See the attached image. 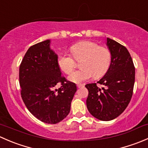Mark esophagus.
<instances>
[{
  "mask_svg": "<svg viewBox=\"0 0 148 148\" xmlns=\"http://www.w3.org/2000/svg\"><path fill=\"white\" fill-rule=\"evenodd\" d=\"M77 88H82V87H83L84 85L83 84H77Z\"/></svg>",
  "mask_w": 148,
  "mask_h": 148,
  "instance_id": "1",
  "label": "esophagus"
}]
</instances>
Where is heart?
Returning a JSON list of instances; mask_svg holds the SVG:
<instances>
[{"mask_svg": "<svg viewBox=\"0 0 148 148\" xmlns=\"http://www.w3.org/2000/svg\"><path fill=\"white\" fill-rule=\"evenodd\" d=\"M70 51L77 61L82 59L80 64L82 69L73 72L68 79L74 83H81L95 77L99 78L108 70L111 62V53L104 46H99L92 41H82L70 47ZM57 63L64 73L69 74L75 67V61L66 53H61Z\"/></svg>", "mask_w": 148, "mask_h": 148, "instance_id": "heart-1", "label": "heart"}]
</instances>
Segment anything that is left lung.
I'll list each match as a JSON object with an SVG mask.
<instances>
[{
    "label": "left lung",
    "instance_id": "left-lung-1",
    "mask_svg": "<svg viewBox=\"0 0 148 148\" xmlns=\"http://www.w3.org/2000/svg\"><path fill=\"white\" fill-rule=\"evenodd\" d=\"M111 53L108 70L97 83L85 85L89 91L86 107L93 117L102 121H110L120 115L129 104L135 84V69L127 49L117 41L107 38Z\"/></svg>",
    "mask_w": 148,
    "mask_h": 148
}]
</instances>
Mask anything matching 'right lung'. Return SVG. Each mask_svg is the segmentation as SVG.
I'll list each match as a JSON object with an SVG mask.
<instances>
[{
    "instance_id": "add662e5",
    "label": "right lung",
    "mask_w": 148,
    "mask_h": 148,
    "mask_svg": "<svg viewBox=\"0 0 148 148\" xmlns=\"http://www.w3.org/2000/svg\"><path fill=\"white\" fill-rule=\"evenodd\" d=\"M58 55L48 39L31 46L19 68L21 97L30 112L48 124H56L66 117L77 92V85L62 76ZM62 86L55 89L56 84Z\"/></svg>"
}]
</instances>
